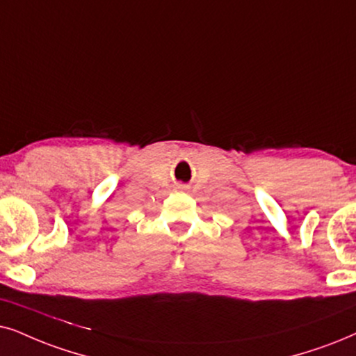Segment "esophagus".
I'll list each match as a JSON object with an SVG mask.
<instances>
[{
    "instance_id": "1",
    "label": "esophagus",
    "mask_w": 356,
    "mask_h": 356,
    "mask_svg": "<svg viewBox=\"0 0 356 356\" xmlns=\"http://www.w3.org/2000/svg\"><path fill=\"white\" fill-rule=\"evenodd\" d=\"M181 188H184V187H181Z\"/></svg>"
}]
</instances>
